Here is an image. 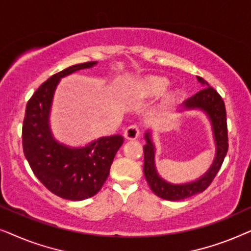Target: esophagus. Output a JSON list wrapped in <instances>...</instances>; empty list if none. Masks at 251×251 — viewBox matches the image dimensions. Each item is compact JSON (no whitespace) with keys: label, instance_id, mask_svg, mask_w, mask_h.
Returning a JSON list of instances; mask_svg holds the SVG:
<instances>
[{"label":"esophagus","instance_id":"esophagus-1","mask_svg":"<svg viewBox=\"0 0 251 251\" xmlns=\"http://www.w3.org/2000/svg\"><path fill=\"white\" fill-rule=\"evenodd\" d=\"M139 133H140V131H139L138 126L132 125V126H128V128L125 130V133H123V136H125V138H126V139L133 140V139L138 138Z\"/></svg>","mask_w":251,"mask_h":251}]
</instances>
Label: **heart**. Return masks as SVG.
I'll use <instances>...</instances> for the list:
<instances>
[{
    "label": "heart",
    "mask_w": 251,
    "mask_h": 251,
    "mask_svg": "<svg viewBox=\"0 0 251 251\" xmlns=\"http://www.w3.org/2000/svg\"><path fill=\"white\" fill-rule=\"evenodd\" d=\"M170 82L168 78L162 76H149L145 80L140 82L138 87H137L136 95L137 97L143 98V99H149V98H155L159 97L163 94L164 91L169 88ZM178 94L177 90L171 91L164 98L163 105H168L170 102H173L176 98Z\"/></svg>",
    "instance_id": "obj_1"
}]
</instances>
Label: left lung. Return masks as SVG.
I'll list each match as a JSON object with an SVG mask.
<instances>
[{
	"mask_svg": "<svg viewBox=\"0 0 251 251\" xmlns=\"http://www.w3.org/2000/svg\"><path fill=\"white\" fill-rule=\"evenodd\" d=\"M203 89L185 100L179 106L178 112L201 111L207 116L211 126L212 138L215 143V157L209 169L198 179L181 184H174L167 181L160 176L155 166V145L152 139V131L145 132L146 144L144 146V175L147 184L153 193L161 199L169 201H179L192 195L203 192L221 169L223 161L228 150L227 125H226V111L224 101L215 89L208 84L207 81L197 76Z\"/></svg>",
	"mask_w": 251,
	"mask_h": 251,
	"instance_id": "obj_1",
	"label": "left lung"
}]
</instances>
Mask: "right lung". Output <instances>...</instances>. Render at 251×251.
<instances>
[{"mask_svg": "<svg viewBox=\"0 0 251 251\" xmlns=\"http://www.w3.org/2000/svg\"><path fill=\"white\" fill-rule=\"evenodd\" d=\"M97 64L88 61L73 65L52 75L37 89L26 106L24 154L37 179L53 194L71 201L85 200L100 191L115 154L123 144V137L114 135L73 147L58 142L51 131L50 113L59 81Z\"/></svg>", "mask_w": 251, "mask_h": 251, "instance_id": "right-lung-1", "label": "right lung"}]
</instances>
